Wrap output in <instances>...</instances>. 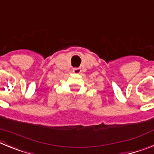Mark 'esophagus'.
Here are the masks:
<instances>
[{
    "mask_svg": "<svg viewBox=\"0 0 154 154\" xmlns=\"http://www.w3.org/2000/svg\"><path fill=\"white\" fill-rule=\"evenodd\" d=\"M73 72L75 73V74H79V73L81 72V69L80 68H75V69H73Z\"/></svg>",
    "mask_w": 154,
    "mask_h": 154,
    "instance_id": "34e87169",
    "label": "esophagus"
}]
</instances>
